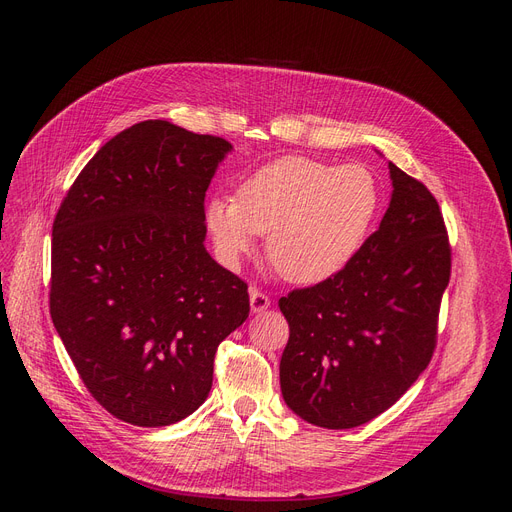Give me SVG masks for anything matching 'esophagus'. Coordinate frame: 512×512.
I'll return each mask as SVG.
<instances>
[{
    "mask_svg": "<svg viewBox=\"0 0 512 512\" xmlns=\"http://www.w3.org/2000/svg\"><path fill=\"white\" fill-rule=\"evenodd\" d=\"M250 305H252L254 314H260L271 305V299L267 297L265 292H260L258 288H250Z\"/></svg>",
    "mask_w": 512,
    "mask_h": 512,
    "instance_id": "obj_1",
    "label": "esophagus"
}]
</instances>
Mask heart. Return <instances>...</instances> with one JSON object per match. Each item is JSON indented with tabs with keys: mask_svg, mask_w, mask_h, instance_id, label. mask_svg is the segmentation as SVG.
Masks as SVG:
<instances>
[{
	"mask_svg": "<svg viewBox=\"0 0 512 512\" xmlns=\"http://www.w3.org/2000/svg\"><path fill=\"white\" fill-rule=\"evenodd\" d=\"M380 205V183L367 166L288 156L247 177L237 198H211L207 226L226 265H237L258 235H269L275 271L292 284L314 286L363 250Z\"/></svg>",
	"mask_w": 512,
	"mask_h": 512,
	"instance_id": "1",
	"label": "heart"
}]
</instances>
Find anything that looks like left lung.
Returning a JSON list of instances; mask_svg holds the SVG:
<instances>
[{"mask_svg":"<svg viewBox=\"0 0 512 512\" xmlns=\"http://www.w3.org/2000/svg\"><path fill=\"white\" fill-rule=\"evenodd\" d=\"M391 205L346 269L280 299L282 395L303 421L352 429L404 395L438 342L451 243L438 200L389 162Z\"/></svg>","mask_w":512,"mask_h":512,"instance_id":"obj_1","label":"left lung"}]
</instances>
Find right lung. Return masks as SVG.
Segmentation results:
<instances>
[{
    "instance_id": "right-lung-1",
    "label": "right lung",
    "mask_w": 512,
    "mask_h": 512,
    "mask_svg": "<svg viewBox=\"0 0 512 512\" xmlns=\"http://www.w3.org/2000/svg\"><path fill=\"white\" fill-rule=\"evenodd\" d=\"M162 119L111 138L53 222L51 318L98 404L136 427L190 416L250 314L247 284L205 250V192L230 151Z\"/></svg>"
}]
</instances>
